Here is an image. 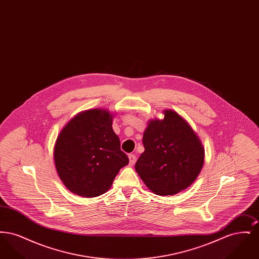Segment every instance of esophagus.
Wrapping results in <instances>:
<instances>
[{"instance_id":"obj_1","label":"esophagus","mask_w":259,"mask_h":259,"mask_svg":"<svg viewBox=\"0 0 259 259\" xmlns=\"http://www.w3.org/2000/svg\"><path fill=\"white\" fill-rule=\"evenodd\" d=\"M128 157H129V162H130V164H131V165H133V164L136 162V155H134V154H129V155H128Z\"/></svg>"}]
</instances>
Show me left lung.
Instances as JSON below:
<instances>
[{
	"mask_svg": "<svg viewBox=\"0 0 259 259\" xmlns=\"http://www.w3.org/2000/svg\"><path fill=\"white\" fill-rule=\"evenodd\" d=\"M163 120H151L146 129L145 151L135 169L157 195H174L191 185L204 164V148L192 128L172 111Z\"/></svg>",
	"mask_w": 259,
	"mask_h": 259,
	"instance_id": "left-lung-1",
	"label": "left lung"
}]
</instances>
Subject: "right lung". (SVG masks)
Listing matches in <instances>:
<instances>
[{
    "label": "right lung",
    "instance_id": "1",
    "mask_svg": "<svg viewBox=\"0 0 259 259\" xmlns=\"http://www.w3.org/2000/svg\"><path fill=\"white\" fill-rule=\"evenodd\" d=\"M111 124L109 111L90 110L76 115L57 138L56 170L63 184L77 195L97 197L105 193L129 163Z\"/></svg>",
    "mask_w": 259,
    "mask_h": 259
}]
</instances>
